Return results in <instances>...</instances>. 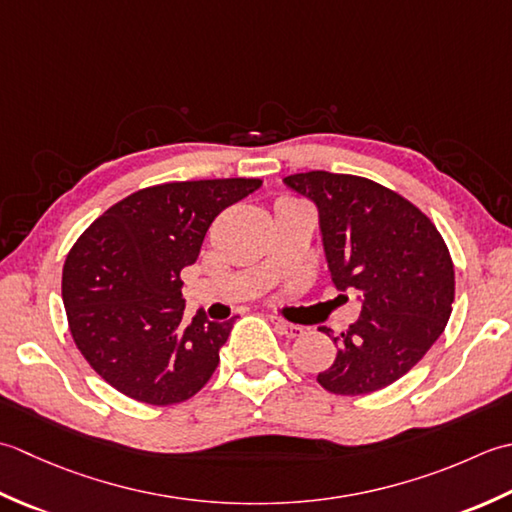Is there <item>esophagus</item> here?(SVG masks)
Instances as JSON below:
<instances>
[{"label": "esophagus", "instance_id": "1", "mask_svg": "<svg viewBox=\"0 0 512 512\" xmlns=\"http://www.w3.org/2000/svg\"><path fill=\"white\" fill-rule=\"evenodd\" d=\"M269 322L274 325V329L280 333V336H287V338H298L302 336V327L298 325H291V322L278 318V316H269Z\"/></svg>", "mask_w": 512, "mask_h": 512}]
</instances>
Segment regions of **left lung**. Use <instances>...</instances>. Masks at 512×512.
I'll use <instances>...</instances> for the list:
<instances>
[{
    "label": "left lung",
    "instance_id": "left-lung-1",
    "mask_svg": "<svg viewBox=\"0 0 512 512\" xmlns=\"http://www.w3.org/2000/svg\"><path fill=\"white\" fill-rule=\"evenodd\" d=\"M285 185L318 207L333 285L362 300L360 318L333 338L338 353L318 373L320 387L336 395L389 387L451 318L455 269L442 234L411 201L362 176L314 170L285 176Z\"/></svg>",
    "mask_w": 512,
    "mask_h": 512
}]
</instances>
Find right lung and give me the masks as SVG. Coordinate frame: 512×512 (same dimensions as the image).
Instances as JSON below:
<instances>
[{
    "mask_svg": "<svg viewBox=\"0 0 512 512\" xmlns=\"http://www.w3.org/2000/svg\"><path fill=\"white\" fill-rule=\"evenodd\" d=\"M260 179L152 185L103 212L72 245L61 276L68 327L110 387L154 406L190 400L218 367L234 318L187 320L181 269L225 207Z\"/></svg>",
    "mask_w": 512,
    "mask_h": 512,
    "instance_id": "add662e5",
    "label": "right lung"
}]
</instances>
